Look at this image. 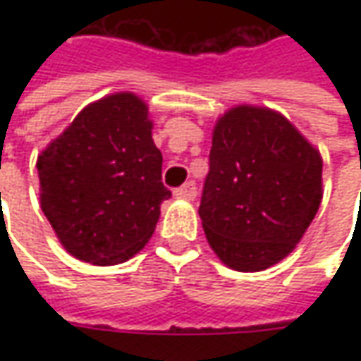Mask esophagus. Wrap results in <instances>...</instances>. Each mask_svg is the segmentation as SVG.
<instances>
[{
  "label": "esophagus",
  "mask_w": 361,
  "mask_h": 361,
  "mask_svg": "<svg viewBox=\"0 0 361 361\" xmlns=\"http://www.w3.org/2000/svg\"><path fill=\"white\" fill-rule=\"evenodd\" d=\"M174 197H176V199H185V201H192V199L197 197V185H195L192 180H188L183 187L174 190Z\"/></svg>",
  "instance_id": "1"
}]
</instances>
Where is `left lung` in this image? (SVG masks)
Instances as JSON below:
<instances>
[{"label": "left lung", "instance_id": "obj_1", "mask_svg": "<svg viewBox=\"0 0 361 361\" xmlns=\"http://www.w3.org/2000/svg\"><path fill=\"white\" fill-rule=\"evenodd\" d=\"M209 162L199 215L211 249L231 269H269L319 209V150L281 112L239 104L216 120Z\"/></svg>", "mask_w": 361, "mask_h": 361}]
</instances>
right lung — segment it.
<instances>
[{"label": "right lung", "mask_w": 361, "mask_h": 361, "mask_svg": "<svg viewBox=\"0 0 361 361\" xmlns=\"http://www.w3.org/2000/svg\"><path fill=\"white\" fill-rule=\"evenodd\" d=\"M39 204L62 247L84 263L128 261L157 229L171 190L148 104L116 92L80 110L37 157Z\"/></svg>", "instance_id": "add662e5"}]
</instances>
